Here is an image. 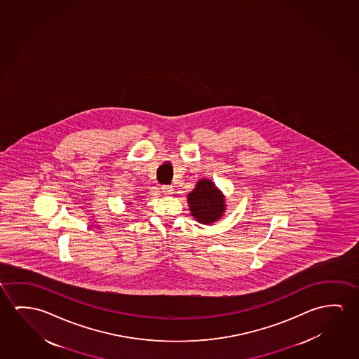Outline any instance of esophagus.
Returning a JSON list of instances; mask_svg holds the SVG:
<instances>
[{
	"label": "esophagus",
	"instance_id": "1",
	"mask_svg": "<svg viewBox=\"0 0 359 359\" xmlns=\"http://www.w3.org/2000/svg\"><path fill=\"white\" fill-rule=\"evenodd\" d=\"M172 191H174L172 187H169V185H163L161 187V193L164 194V195H171Z\"/></svg>",
	"mask_w": 359,
	"mask_h": 359
}]
</instances>
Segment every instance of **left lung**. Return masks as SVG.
I'll list each match as a JSON object with an SVG mask.
<instances>
[{"instance_id": "1", "label": "left lung", "mask_w": 359, "mask_h": 359, "mask_svg": "<svg viewBox=\"0 0 359 359\" xmlns=\"http://www.w3.org/2000/svg\"><path fill=\"white\" fill-rule=\"evenodd\" d=\"M189 210L194 219L211 225L225 215L226 203L225 195L210 179H200L193 191L188 194Z\"/></svg>"}]
</instances>
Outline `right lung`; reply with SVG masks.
<instances>
[{"label": "right lung", "instance_id": "right-lung-1", "mask_svg": "<svg viewBox=\"0 0 359 359\" xmlns=\"http://www.w3.org/2000/svg\"><path fill=\"white\" fill-rule=\"evenodd\" d=\"M132 204V203H127V205H130Z\"/></svg>", "mask_w": 359, "mask_h": 359}]
</instances>
